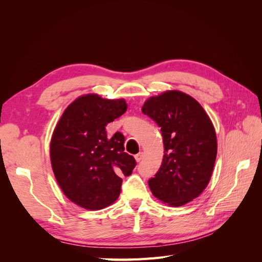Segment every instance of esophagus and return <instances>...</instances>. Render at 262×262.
I'll use <instances>...</instances> for the list:
<instances>
[{"mask_svg": "<svg viewBox=\"0 0 262 262\" xmlns=\"http://www.w3.org/2000/svg\"><path fill=\"white\" fill-rule=\"evenodd\" d=\"M143 156H144L143 152H140V153H138L134 157H136V161H137V162H140V161H142V158H143Z\"/></svg>", "mask_w": 262, "mask_h": 262, "instance_id": "1", "label": "esophagus"}]
</instances>
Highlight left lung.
I'll return each mask as SVG.
<instances>
[{
	"label": "left lung",
	"mask_w": 262,
	"mask_h": 262,
	"mask_svg": "<svg viewBox=\"0 0 262 262\" xmlns=\"http://www.w3.org/2000/svg\"><path fill=\"white\" fill-rule=\"evenodd\" d=\"M142 113L158 124L164 157L150 191L171 207H181L199 196L208 186L217 153L216 134L209 116L194 98L167 91L148 98Z\"/></svg>",
	"instance_id": "1"
}]
</instances>
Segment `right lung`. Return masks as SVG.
I'll return each instance as SVG.
<instances>
[{"mask_svg":"<svg viewBox=\"0 0 262 262\" xmlns=\"http://www.w3.org/2000/svg\"><path fill=\"white\" fill-rule=\"evenodd\" d=\"M126 112L124 99H104L97 94L78 97L64 110L50 143L51 165L68 199L87 210H100L120 194L121 175L136 167L124 150V137L107 136L106 125Z\"/></svg>","mask_w":262,"mask_h":262,"instance_id":"1","label":"right lung"}]
</instances>
